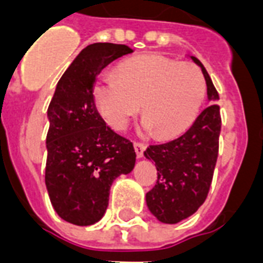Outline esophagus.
<instances>
[{
  "mask_svg": "<svg viewBox=\"0 0 263 263\" xmlns=\"http://www.w3.org/2000/svg\"><path fill=\"white\" fill-rule=\"evenodd\" d=\"M134 147H135L136 157H138V158H142L144 150H146V146H144L143 143H140V142H135V143H134Z\"/></svg>",
  "mask_w": 263,
  "mask_h": 263,
  "instance_id": "34e87169",
  "label": "esophagus"
}]
</instances>
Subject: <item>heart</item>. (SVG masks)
Returning a JSON list of instances; mask_svg holds the SVG:
<instances>
[{
    "mask_svg": "<svg viewBox=\"0 0 263 263\" xmlns=\"http://www.w3.org/2000/svg\"><path fill=\"white\" fill-rule=\"evenodd\" d=\"M204 95L206 80L199 68L158 54L124 61L117 75H102L92 88L95 106L113 129L127 127L142 103L144 129L160 138H172L187 129Z\"/></svg>",
    "mask_w": 263,
    "mask_h": 263,
    "instance_id": "1",
    "label": "heart"
}]
</instances>
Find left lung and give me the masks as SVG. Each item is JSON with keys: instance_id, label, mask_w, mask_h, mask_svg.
I'll return each mask as SVG.
<instances>
[{"instance_id": "8db88e82", "label": "left lung", "mask_w": 263, "mask_h": 263, "mask_svg": "<svg viewBox=\"0 0 263 263\" xmlns=\"http://www.w3.org/2000/svg\"><path fill=\"white\" fill-rule=\"evenodd\" d=\"M203 72L209 105L185 134L168 143L152 144L144 152L156 162L157 183L146 194L148 210L165 224H177L203 204L212 185L218 157L221 132L220 106L214 84L199 60L191 57Z\"/></svg>"}]
</instances>
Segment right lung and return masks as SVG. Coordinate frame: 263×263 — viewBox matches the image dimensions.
Returning <instances> with one entry per match:
<instances>
[{"label":"right lung","mask_w":263,"mask_h":263,"mask_svg":"<svg viewBox=\"0 0 263 263\" xmlns=\"http://www.w3.org/2000/svg\"><path fill=\"white\" fill-rule=\"evenodd\" d=\"M129 53L125 45H88L64 72L47 109L45 183L55 213L71 224L98 222L111 183L135 166L132 142L106 125L92 98L97 75Z\"/></svg>","instance_id":"obj_1"}]
</instances>
